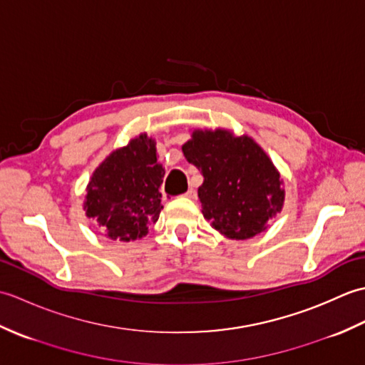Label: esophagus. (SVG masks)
<instances>
[{"instance_id": "34e87169", "label": "esophagus", "mask_w": 365, "mask_h": 365, "mask_svg": "<svg viewBox=\"0 0 365 365\" xmlns=\"http://www.w3.org/2000/svg\"><path fill=\"white\" fill-rule=\"evenodd\" d=\"M185 197H188V199H195V197H196V191L192 190V188H190L187 192H185Z\"/></svg>"}]
</instances>
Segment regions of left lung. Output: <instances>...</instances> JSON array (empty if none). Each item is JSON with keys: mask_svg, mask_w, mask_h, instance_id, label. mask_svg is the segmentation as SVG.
Masks as SVG:
<instances>
[{"mask_svg": "<svg viewBox=\"0 0 365 365\" xmlns=\"http://www.w3.org/2000/svg\"><path fill=\"white\" fill-rule=\"evenodd\" d=\"M182 150L204 177L197 190L202 215L221 235L252 238L282 210V177L251 136H237L227 128H196Z\"/></svg>", "mask_w": 365, "mask_h": 365, "instance_id": "1", "label": "left lung"}]
</instances>
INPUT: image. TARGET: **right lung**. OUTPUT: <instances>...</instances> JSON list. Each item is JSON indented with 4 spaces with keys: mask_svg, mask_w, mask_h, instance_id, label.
<instances>
[{
    "mask_svg": "<svg viewBox=\"0 0 365 365\" xmlns=\"http://www.w3.org/2000/svg\"><path fill=\"white\" fill-rule=\"evenodd\" d=\"M163 177L157 143L147 133L138 135L113 150L92 173L83 210L113 242L141 240L158 221Z\"/></svg>",
    "mask_w": 365,
    "mask_h": 365,
    "instance_id": "add662e5",
    "label": "right lung"
}]
</instances>
